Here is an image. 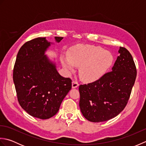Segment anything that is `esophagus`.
Instances as JSON below:
<instances>
[{"instance_id": "obj_1", "label": "esophagus", "mask_w": 146, "mask_h": 146, "mask_svg": "<svg viewBox=\"0 0 146 146\" xmlns=\"http://www.w3.org/2000/svg\"><path fill=\"white\" fill-rule=\"evenodd\" d=\"M78 86H79V84L77 82L73 81L72 82V88H75L78 87Z\"/></svg>"}]
</instances>
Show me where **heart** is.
<instances>
[{
	"mask_svg": "<svg viewBox=\"0 0 146 146\" xmlns=\"http://www.w3.org/2000/svg\"><path fill=\"white\" fill-rule=\"evenodd\" d=\"M114 58L111 52L98 46L78 45L68 53V58H62L65 69L73 71L75 65L80 66L79 73L86 82H95L101 78L110 69Z\"/></svg>",
	"mask_w": 146,
	"mask_h": 146,
	"instance_id": "b5f03b06",
	"label": "heart"
}]
</instances>
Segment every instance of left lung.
<instances>
[{"label": "left lung", "instance_id": "1", "mask_svg": "<svg viewBox=\"0 0 146 146\" xmlns=\"http://www.w3.org/2000/svg\"><path fill=\"white\" fill-rule=\"evenodd\" d=\"M119 56L110 71L101 78L79 86L80 110L93 122L107 121L126 106L136 78L137 70L132 55L120 47Z\"/></svg>", "mask_w": 146, "mask_h": 146}]
</instances>
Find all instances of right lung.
<instances>
[{
    "label": "right lung",
    "instance_id": "obj_1",
    "mask_svg": "<svg viewBox=\"0 0 146 146\" xmlns=\"http://www.w3.org/2000/svg\"><path fill=\"white\" fill-rule=\"evenodd\" d=\"M54 39L60 42L63 38ZM52 44L46 38L26 42L18 52L13 71L19 103L30 115L41 119L57 113L71 88V80L61 76L55 62L45 54Z\"/></svg>",
    "mask_w": 146,
    "mask_h": 146
}]
</instances>
